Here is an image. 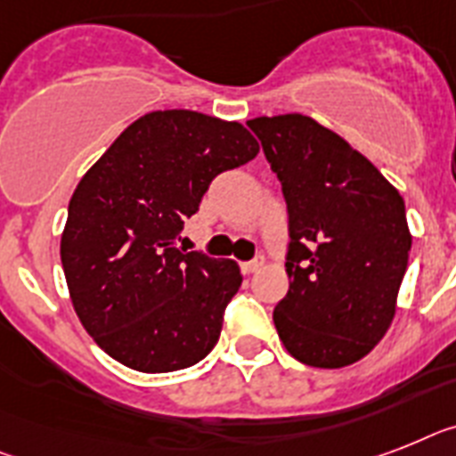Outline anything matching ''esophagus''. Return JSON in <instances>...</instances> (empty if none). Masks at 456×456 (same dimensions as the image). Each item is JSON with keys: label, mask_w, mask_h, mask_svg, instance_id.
I'll list each match as a JSON object with an SVG mask.
<instances>
[{"label": "esophagus", "mask_w": 456, "mask_h": 456, "mask_svg": "<svg viewBox=\"0 0 456 456\" xmlns=\"http://www.w3.org/2000/svg\"><path fill=\"white\" fill-rule=\"evenodd\" d=\"M263 263H265V258H263V256H256L254 261L242 263V265H240V268H242V273H244V274H251V273H258V270L263 268Z\"/></svg>", "instance_id": "1"}]
</instances>
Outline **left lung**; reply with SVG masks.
Returning <instances> with one entry per match:
<instances>
[{
	"mask_svg": "<svg viewBox=\"0 0 456 456\" xmlns=\"http://www.w3.org/2000/svg\"><path fill=\"white\" fill-rule=\"evenodd\" d=\"M289 212V291L274 326L293 359L342 368L391 326L412 247L405 202L379 169L303 114L247 120Z\"/></svg>",
	"mask_w": 456,
	"mask_h": 456,
	"instance_id": "8db88e82",
	"label": "left lung"
}]
</instances>
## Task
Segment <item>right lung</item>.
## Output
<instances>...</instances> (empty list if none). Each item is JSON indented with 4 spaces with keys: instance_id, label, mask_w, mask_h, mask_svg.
<instances>
[{
    "instance_id": "1",
    "label": "right lung",
    "mask_w": 456,
    "mask_h": 456,
    "mask_svg": "<svg viewBox=\"0 0 456 456\" xmlns=\"http://www.w3.org/2000/svg\"><path fill=\"white\" fill-rule=\"evenodd\" d=\"M256 153L235 120L167 109L127 126L78 182L60 258L78 319L111 359L172 372L219 342L242 274L228 258L183 254L176 237L214 176Z\"/></svg>"
}]
</instances>
